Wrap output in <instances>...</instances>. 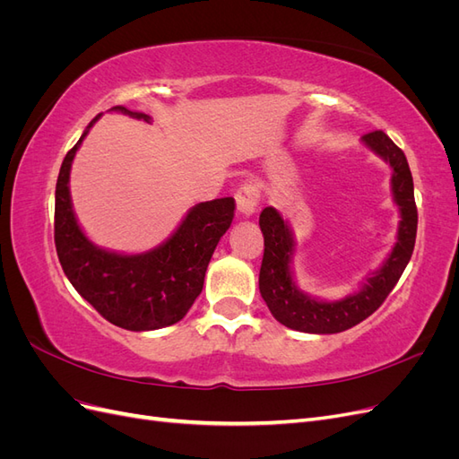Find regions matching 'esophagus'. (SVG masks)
I'll use <instances>...</instances> for the list:
<instances>
[{"mask_svg": "<svg viewBox=\"0 0 459 459\" xmlns=\"http://www.w3.org/2000/svg\"><path fill=\"white\" fill-rule=\"evenodd\" d=\"M260 203V187L256 184H243L235 191V204L243 216H253Z\"/></svg>", "mask_w": 459, "mask_h": 459, "instance_id": "esophagus-1", "label": "esophagus"}]
</instances>
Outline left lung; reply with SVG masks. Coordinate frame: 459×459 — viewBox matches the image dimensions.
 <instances>
[{"mask_svg": "<svg viewBox=\"0 0 459 459\" xmlns=\"http://www.w3.org/2000/svg\"><path fill=\"white\" fill-rule=\"evenodd\" d=\"M362 140L393 166V195L402 216L398 241L381 270L375 272L356 295L337 302L314 300L300 293L290 275L289 264L295 253V241L289 226L275 208H264L258 220L264 235L258 287L272 316L285 327L325 335L358 325L381 307L411 258L415 233H418V206L413 199V179L404 151L381 130L366 134Z\"/></svg>", "mask_w": 459, "mask_h": 459, "instance_id": "left-lung-1", "label": "left lung"}]
</instances>
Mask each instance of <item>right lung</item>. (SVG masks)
Listing matches in <instances>:
<instances>
[{
	"label": "right lung",
	"mask_w": 459,
	"mask_h": 459,
	"mask_svg": "<svg viewBox=\"0 0 459 459\" xmlns=\"http://www.w3.org/2000/svg\"><path fill=\"white\" fill-rule=\"evenodd\" d=\"M134 118L145 113L113 107ZM66 152L55 187V248L65 275L107 322L128 331H151L178 324L201 295L208 262L235 212L224 197L193 206L172 238L145 255H117L97 248L82 233L73 212L68 176L82 140Z\"/></svg>",
	"instance_id": "right-lung-1"
}]
</instances>
